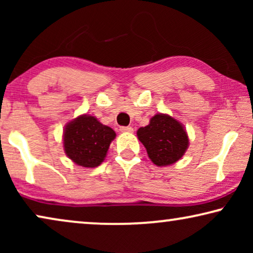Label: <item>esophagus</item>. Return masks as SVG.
I'll use <instances>...</instances> for the list:
<instances>
[{
  "label": "esophagus",
  "mask_w": 253,
  "mask_h": 253,
  "mask_svg": "<svg viewBox=\"0 0 253 253\" xmlns=\"http://www.w3.org/2000/svg\"><path fill=\"white\" fill-rule=\"evenodd\" d=\"M120 130L122 131V132H129V133L133 132V129L131 126H121Z\"/></svg>",
  "instance_id": "34e87169"
}]
</instances>
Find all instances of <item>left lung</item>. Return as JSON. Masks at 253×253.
<instances>
[{
	"instance_id": "obj_1",
	"label": "left lung",
	"mask_w": 253,
	"mask_h": 253,
	"mask_svg": "<svg viewBox=\"0 0 253 253\" xmlns=\"http://www.w3.org/2000/svg\"><path fill=\"white\" fill-rule=\"evenodd\" d=\"M137 136L152 162L159 167L175 164L189 146L184 126L166 114L154 115L148 126L138 129Z\"/></svg>"
}]
</instances>
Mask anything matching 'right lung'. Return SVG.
<instances>
[{"instance_id":"right-lung-1","label":"right lung","mask_w":253,"mask_h":253,"mask_svg":"<svg viewBox=\"0 0 253 253\" xmlns=\"http://www.w3.org/2000/svg\"><path fill=\"white\" fill-rule=\"evenodd\" d=\"M115 137V131L103 126L94 116H78L65 126V154L82 167H98L105 160L109 145Z\"/></svg>"}]
</instances>
